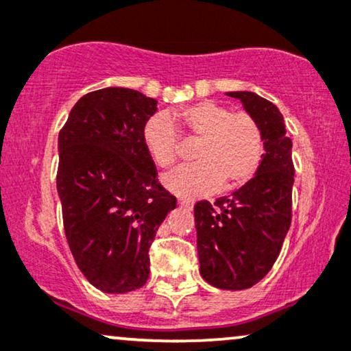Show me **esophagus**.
Returning <instances> with one entry per match:
<instances>
[{
    "instance_id": "esophagus-1",
    "label": "esophagus",
    "mask_w": 351,
    "mask_h": 351,
    "mask_svg": "<svg viewBox=\"0 0 351 351\" xmlns=\"http://www.w3.org/2000/svg\"><path fill=\"white\" fill-rule=\"evenodd\" d=\"M179 206L185 208V209H192L193 202H190V199H179Z\"/></svg>"
}]
</instances>
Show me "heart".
<instances>
[{"mask_svg":"<svg viewBox=\"0 0 351 351\" xmlns=\"http://www.w3.org/2000/svg\"><path fill=\"white\" fill-rule=\"evenodd\" d=\"M189 140H198L192 158L197 162L182 166L162 177V184L179 197L239 189L261 165L265 138L259 122L248 112H232L215 101H198L177 108L171 116L158 112L143 125V143L159 167H171L180 153L177 127Z\"/></svg>","mask_w":351,"mask_h":351,"instance_id":"b5f03b06","label":"heart"}]
</instances>
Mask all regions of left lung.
I'll return each mask as SVG.
<instances>
[{
    "mask_svg": "<svg viewBox=\"0 0 351 351\" xmlns=\"http://www.w3.org/2000/svg\"><path fill=\"white\" fill-rule=\"evenodd\" d=\"M259 122L265 154L256 174L229 197L195 204L199 274L222 290L250 289L274 266L292 222V140L276 104L229 92Z\"/></svg>",
    "mask_w": 351,
    "mask_h": 351,
    "instance_id": "left-lung-1",
    "label": "left lung"
}]
</instances>
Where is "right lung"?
<instances>
[{
  "mask_svg": "<svg viewBox=\"0 0 351 351\" xmlns=\"http://www.w3.org/2000/svg\"><path fill=\"white\" fill-rule=\"evenodd\" d=\"M156 104L108 86L84 95L59 132L56 186L67 243L86 280L106 293L147 284L148 250L177 203L143 143Z\"/></svg>",
  "mask_w": 351,
  "mask_h": 351,
  "instance_id": "right-lung-1",
  "label": "right lung"
}]
</instances>
